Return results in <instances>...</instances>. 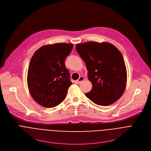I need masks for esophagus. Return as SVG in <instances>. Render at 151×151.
<instances>
[{
  "label": "esophagus",
  "mask_w": 151,
  "mask_h": 151,
  "mask_svg": "<svg viewBox=\"0 0 151 151\" xmlns=\"http://www.w3.org/2000/svg\"><path fill=\"white\" fill-rule=\"evenodd\" d=\"M84 79H85V78H84L83 76H80V78H79L78 80L75 81V82L76 83L78 84V83H81L82 81H83Z\"/></svg>",
  "instance_id": "34e87169"
}]
</instances>
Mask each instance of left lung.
<instances>
[{
	"label": "left lung",
	"mask_w": 151,
	"mask_h": 151,
	"mask_svg": "<svg viewBox=\"0 0 151 151\" xmlns=\"http://www.w3.org/2000/svg\"><path fill=\"white\" fill-rule=\"evenodd\" d=\"M76 50L85 63L93 85L85 96L100 106L115 103L123 94L127 83V70L121 52L106 42L78 44Z\"/></svg>",
	"instance_id": "8db88e82"
}]
</instances>
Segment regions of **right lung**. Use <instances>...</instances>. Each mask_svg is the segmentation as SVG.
Segmentation results:
<instances>
[{
	"instance_id": "right-lung-1",
	"label": "right lung",
	"mask_w": 151,
	"mask_h": 151,
	"mask_svg": "<svg viewBox=\"0 0 151 151\" xmlns=\"http://www.w3.org/2000/svg\"><path fill=\"white\" fill-rule=\"evenodd\" d=\"M73 47L66 43L44 45L32 56L27 85L32 98L39 104L54 107L65 99L72 82L64 61Z\"/></svg>"
}]
</instances>
